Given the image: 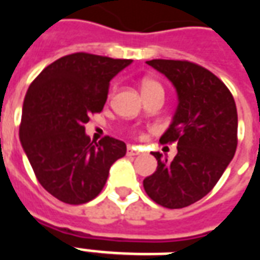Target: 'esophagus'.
I'll list each match as a JSON object with an SVG mask.
<instances>
[{"mask_svg":"<svg viewBox=\"0 0 260 260\" xmlns=\"http://www.w3.org/2000/svg\"><path fill=\"white\" fill-rule=\"evenodd\" d=\"M126 153L129 154V156H138V154H141V150L135 146H128V150Z\"/></svg>","mask_w":260,"mask_h":260,"instance_id":"34e87169","label":"esophagus"}]
</instances>
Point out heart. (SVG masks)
<instances>
[{
    "mask_svg": "<svg viewBox=\"0 0 260 260\" xmlns=\"http://www.w3.org/2000/svg\"><path fill=\"white\" fill-rule=\"evenodd\" d=\"M152 87H161V86L158 85L157 82H154V80H143L142 82V91L147 90V89H152Z\"/></svg>",
    "mask_w": 260,
    "mask_h": 260,
    "instance_id": "b5f03b06",
    "label": "heart"
}]
</instances>
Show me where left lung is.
<instances>
[{"label":"left lung","instance_id":"left-lung-1","mask_svg":"<svg viewBox=\"0 0 260 260\" xmlns=\"http://www.w3.org/2000/svg\"><path fill=\"white\" fill-rule=\"evenodd\" d=\"M147 64L166 75L178 94L173 122L161 143H177V156L167 161L153 153L157 170L143 180L150 199L169 209L195 203L212 191L237 149L238 117L234 97L217 76L201 65L178 59Z\"/></svg>","mask_w":260,"mask_h":260}]
</instances>
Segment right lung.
I'll list each match as a JSON object with an SVG mask.
<instances>
[{
    "label": "right lung",
    "instance_id": "obj_1",
    "mask_svg": "<svg viewBox=\"0 0 260 260\" xmlns=\"http://www.w3.org/2000/svg\"><path fill=\"white\" fill-rule=\"evenodd\" d=\"M132 59L75 53L54 61L31 82L22 108L19 138L42 186L58 201L82 205L106 185L126 145L104 136L90 142L89 115L106 104L110 80Z\"/></svg>",
    "mask_w": 260,
    "mask_h": 260
}]
</instances>
